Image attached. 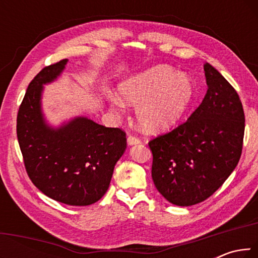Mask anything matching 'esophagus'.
<instances>
[{"mask_svg": "<svg viewBox=\"0 0 258 258\" xmlns=\"http://www.w3.org/2000/svg\"><path fill=\"white\" fill-rule=\"evenodd\" d=\"M139 143H141V140L138 139L137 137L130 135V137L127 138V145L128 146H135V145H139Z\"/></svg>", "mask_w": 258, "mask_h": 258, "instance_id": "1", "label": "esophagus"}]
</instances>
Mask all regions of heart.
Returning <instances> with one entry per match:
<instances>
[{"label": "heart", "mask_w": 258, "mask_h": 258, "mask_svg": "<svg viewBox=\"0 0 258 258\" xmlns=\"http://www.w3.org/2000/svg\"><path fill=\"white\" fill-rule=\"evenodd\" d=\"M195 84L185 74H178L167 64H157L133 74L118 85L116 107L135 106L138 125L155 133L172 127L182 118L195 98Z\"/></svg>", "instance_id": "b5f03b06"}]
</instances>
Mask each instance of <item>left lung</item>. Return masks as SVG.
Listing matches in <instances>:
<instances>
[{
	"instance_id": "1",
	"label": "left lung",
	"mask_w": 258,
	"mask_h": 258,
	"mask_svg": "<svg viewBox=\"0 0 258 258\" xmlns=\"http://www.w3.org/2000/svg\"><path fill=\"white\" fill-rule=\"evenodd\" d=\"M208 86L185 123L151 140V175L157 190L176 206L206 200L239 163L244 133L240 98L217 69L204 64Z\"/></svg>"
}]
</instances>
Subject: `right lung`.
<instances>
[{
    "mask_svg": "<svg viewBox=\"0 0 258 258\" xmlns=\"http://www.w3.org/2000/svg\"><path fill=\"white\" fill-rule=\"evenodd\" d=\"M68 59L43 68L30 82L17 117V137L26 171L47 197L89 206L106 194L125 152L126 135L85 116L52 126L42 109L44 85L58 80Z\"/></svg>",
    "mask_w": 258,
    "mask_h": 258,
    "instance_id": "add662e5",
    "label": "right lung"
}]
</instances>
